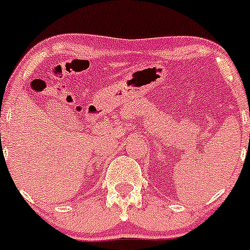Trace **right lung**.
I'll use <instances>...</instances> for the list:
<instances>
[{
    "label": "right lung",
    "mask_w": 250,
    "mask_h": 250,
    "mask_svg": "<svg viewBox=\"0 0 250 250\" xmlns=\"http://www.w3.org/2000/svg\"><path fill=\"white\" fill-rule=\"evenodd\" d=\"M0 135H1V134H0Z\"/></svg>",
    "instance_id": "obj_1"
}]
</instances>
